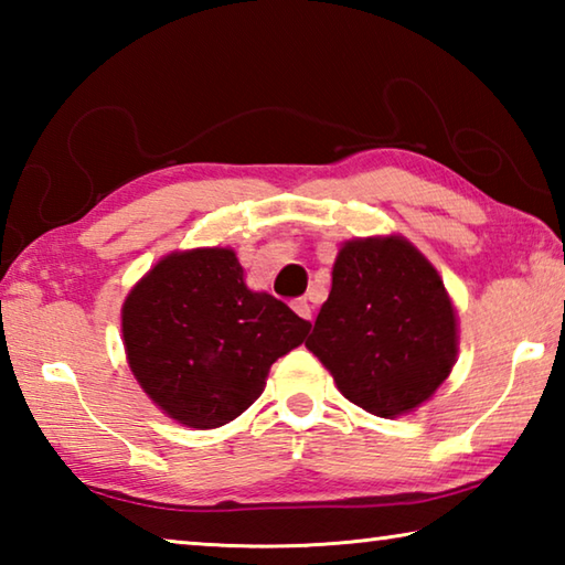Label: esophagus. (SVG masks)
<instances>
[{
    "label": "esophagus",
    "mask_w": 565,
    "mask_h": 565,
    "mask_svg": "<svg viewBox=\"0 0 565 565\" xmlns=\"http://www.w3.org/2000/svg\"><path fill=\"white\" fill-rule=\"evenodd\" d=\"M291 309L299 313L301 319H306V321H311V303L306 301V299H294L291 301Z\"/></svg>",
    "instance_id": "1"
}]
</instances>
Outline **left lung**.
<instances>
[{
  "mask_svg": "<svg viewBox=\"0 0 565 565\" xmlns=\"http://www.w3.org/2000/svg\"><path fill=\"white\" fill-rule=\"evenodd\" d=\"M456 341L441 276L406 238L386 236L341 246L306 347L351 404L394 418L444 384Z\"/></svg>",
  "mask_w": 565,
  "mask_h": 565,
  "instance_id": "1",
  "label": "left lung"
}]
</instances>
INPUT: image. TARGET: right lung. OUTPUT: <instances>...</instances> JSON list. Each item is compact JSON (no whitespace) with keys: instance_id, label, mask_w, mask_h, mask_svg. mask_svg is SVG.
I'll use <instances>...</instances> for the list:
<instances>
[{"instance_id":"obj_1","label":"right lung","mask_w":565,"mask_h":565,"mask_svg":"<svg viewBox=\"0 0 565 565\" xmlns=\"http://www.w3.org/2000/svg\"><path fill=\"white\" fill-rule=\"evenodd\" d=\"M311 323L244 284L232 248L169 254L134 286L121 333L147 396L191 428L224 426L262 396L271 363Z\"/></svg>"}]
</instances>
